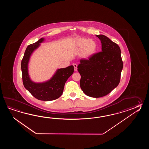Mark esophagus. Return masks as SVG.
Here are the masks:
<instances>
[{"label":"esophagus","mask_w":149,"mask_h":149,"mask_svg":"<svg viewBox=\"0 0 149 149\" xmlns=\"http://www.w3.org/2000/svg\"><path fill=\"white\" fill-rule=\"evenodd\" d=\"M73 67H74V70L75 71H77V65L76 64H73Z\"/></svg>","instance_id":"obj_1"}]
</instances>
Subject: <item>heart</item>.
Here are the masks:
<instances>
[{
    "label": "heart",
    "mask_w": 149,
    "mask_h": 149,
    "mask_svg": "<svg viewBox=\"0 0 149 149\" xmlns=\"http://www.w3.org/2000/svg\"><path fill=\"white\" fill-rule=\"evenodd\" d=\"M77 47L82 48L81 56L83 58H88L95 54L97 48L96 42L92 39H88L84 37L78 38L75 41Z\"/></svg>",
    "instance_id": "b5f03b06"
}]
</instances>
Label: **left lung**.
<instances>
[{
  "instance_id": "1",
  "label": "left lung",
  "mask_w": 149,
  "mask_h": 149,
  "mask_svg": "<svg viewBox=\"0 0 149 149\" xmlns=\"http://www.w3.org/2000/svg\"><path fill=\"white\" fill-rule=\"evenodd\" d=\"M101 41L102 51L88 59H81L78 71L80 85L86 95L98 98L108 95L120 81L123 62L119 46L104 35H96Z\"/></svg>"
}]
</instances>
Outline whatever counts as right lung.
Returning <instances> with one entry per match:
<instances>
[{
    "label": "right lung",
    "mask_w": 149,
    "mask_h": 149,
    "mask_svg": "<svg viewBox=\"0 0 149 149\" xmlns=\"http://www.w3.org/2000/svg\"><path fill=\"white\" fill-rule=\"evenodd\" d=\"M44 38L29 45L21 61V70L23 85L35 98L39 100L48 101L60 97L63 92L65 83L72 74L74 71L73 65L66 68L58 69L51 80L43 83H35L30 79L28 71V64L32 53L39 47Z\"/></svg>",
    "instance_id": "right-lung-1"
}]
</instances>
